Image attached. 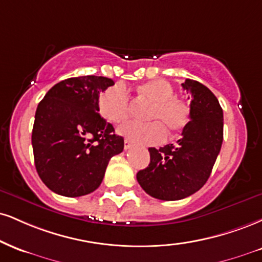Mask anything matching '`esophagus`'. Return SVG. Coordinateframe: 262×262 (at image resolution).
<instances>
[{"mask_svg": "<svg viewBox=\"0 0 262 262\" xmlns=\"http://www.w3.org/2000/svg\"><path fill=\"white\" fill-rule=\"evenodd\" d=\"M132 147V143L128 139L124 140V150H129Z\"/></svg>", "mask_w": 262, "mask_h": 262, "instance_id": "1", "label": "esophagus"}]
</instances>
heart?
I'll use <instances>...</instances> for the list:
<instances>
[{"instance_id": "b5f03b06", "label": "heart", "mask_w": 262, "mask_h": 262, "mask_svg": "<svg viewBox=\"0 0 262 262\" xmlns=\"http://www.w3.org/2000/svg\"><path fill=\"white\" fill-rule=\"evenodd\" d=\"M140 94L155 101L151 108V122H129L118 129L119 134L140 145H157L166 139L168 129L177 133L187 127L190 121V107L185 101L176 97V91L167 80L155 79L139 86ZM99 110L102 117L111 123L127 121L130 115V99L123 85L107 89L99 100Z\"/></svg>"}]
</instances>
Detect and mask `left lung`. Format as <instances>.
Returning a JSON list of instances; mask_svg holds the SVG:
<instances>
[{"mask_svg":"<svg viewBox=\"0 0 262 262\" xmlns=\"http://www.w3.org/2000/svg\"><path fill=\"white\" fill-rule=\"evenodd\" d=\"M190 121L177 144L149 147L150 163L137 173L140 187L160 200H181L209 179L223 141V111L217 97L199 81L185 79Z\"/></svg>","mask_w":262,"mask_h":262,"instance_id":"1","label":"left lung"}]
</instances>
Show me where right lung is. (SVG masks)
<instances>
[{"instance_id":"obj_1","label":"right lung","mask_w":262,"mask_h":262,"mask_svg":"<svg viewBox=\"0 0 262 262\" xmlns=\"http://www.w3.org/2000/svg\"><path fill=\"white\" fill-rule=\"evenodd\" d=\"M115 81L84 75L57 83L37 105L31 144L41 181L53 193L83 196L100 187L122 137L99 113L101 91Z\"/></svg>"}]
</instances>
